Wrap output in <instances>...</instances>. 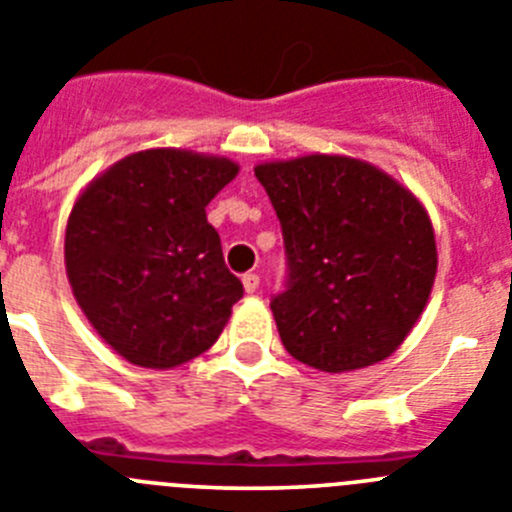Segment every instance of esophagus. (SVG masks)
<instances>
[{"instance_id":"obj_1","label":"esophagus","mask_w":512,"mask_h":512,"mask_svg":"<svg viewBox=\"0 0 512 512\" xmlns=\"http://www.w3.org/2000/svg\"><path fill=\"white\" fill-rule=\"evenodd\" d=\"M242 285H245V293H255V290L260 288V275L255 273L242 275Z\"/></svg>"}]
</instances>
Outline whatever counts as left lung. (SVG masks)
Listing matches in <instances>:
<instances>
[{
  "mask_svg": "<svg viewBox=\"0 0 512 512\" xmlns=\"http://www.w3.org/2000/svg\"><path fill=\"white\" fill-rule=\"evenodd\" d=\"M283 227L288 288L270 301L290 357L362 370L411 334L436 278L428 211L377 165L303 155L255 165Z\"/></svg>",
  "mask_w": 512,
  "mask_h": 512,
  "instance_id": "obj_1",
  "label": "left lung"
}]
</instances>
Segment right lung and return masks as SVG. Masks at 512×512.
Wrapping results in <instances>:
<instances>
[{
  "mask_svg": "<svg viewBox=\"0 0 512 512\" xmlns=\"http://www.w3.org/2000/svg\"><path fill=\"white\" fill-rule=\"evenodd\" d=\"M239 173L219 155L155 147L109 165L66 227L73 298L127 362L170 370L219 339L242 298L206 206Z\"/></svg>",
  "mask_w": 512,
  "mask_h": 512,
  "instance_id": "1",
  "label": "right lung"
}]
</instances>
